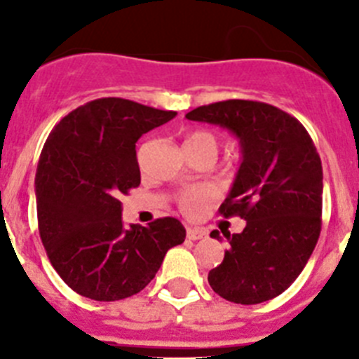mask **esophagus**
<instances>
[{
    "label": "esophagus",
    "instance_id": "34e87169",
    "mask_svg": "<svg viewBox=\"0 0 359 359\" xmlns=\"http://www.w3.org/2000/svg\"><path fill=\"white\" fill-rule=\"evenodd\" d=\"M208 233L207 230H203V228H196V226H189L187 228V237L192 241H198V239H205Z\"/></svg>",
    "mask_w": 359,
    "mask_h": 359
}]
</instances>
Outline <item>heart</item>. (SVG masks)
<instances>
[{
	"label": "heart",
	"mask_w": 359,
	"mask_h": 359,
	"mask_svg": "<svg viewBox=\"0 0 359 359\" xmlns=\"http://www.w3.org/2000/svg\"><path fill=\"white\" fill-rule=\"evenodd\" d=\"M183 145H210V147L217 149V140L215 136L208 131H196L185 138ZM214 199V192L205 187H194V189L183 190L182 194L177 196V205L185 214L198 215L201 214L203 208L207 207L208 203Z\"/></svg>",
	"instance_id": "b5f03b06"
}]
</instances>
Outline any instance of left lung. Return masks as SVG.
Masks as SVG:
<instances>
[{"mask_svg": "<svg viewBox=\"0 0 359 359\" xmlns=\"http://www.w3.org/2000/svg\"><path fill=\"white\" fill-rule=\"evenodd\" d=\"M187 118L228 129L239 138L243 161L219 212L246 221L224 231L228 250L208 284L233 304L278 297L302 273L322 230V161L309 133L286 111L255 100L199 106ZM221 239L219 231L210 233Z\"/></svg>", "mask_w": 359, "mask_h": 359, "instance_id": "1", "label": "left lung"}]
</instances>
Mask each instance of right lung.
Listing matches in <instances>:
<instances>
[{"mask_svg":"<svg viewBox=\"0 0 359 359\" xmlns=\"http://www.w3.org/2000/svg\"><path fill=\"white\" fill-rule=\"evenodd\" d=\"M174 116L107 97L73 109L50 133L36 174L39 236L59 277L82 297L115 302L140 293L185 241L176 217L126 228L120 203L140 185L138 138Z\"/></svg>","mask_w":359,"mask_h":359,"instance_id":"1","label":"right lung"}]
</instances>
